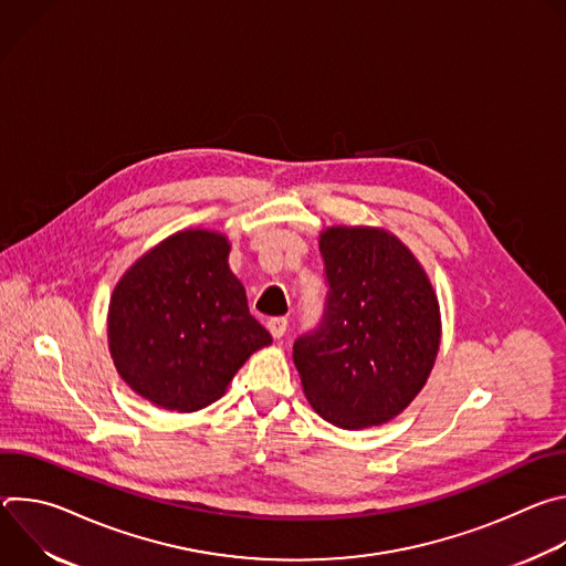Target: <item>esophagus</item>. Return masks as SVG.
Segmentation results:
<instances>
[{"label": "esophagus", "mask_w": 566, "mask_h": 566, "mask_svg": "<svg viewBox=\"0 0 566 566\" xmlns=\"http://www.w3.org/2000/svg\"><path fill=\"white\" fill-rule=\"evenodd\" d=\"M266 327H269V332H271L273 338H282V336L286 334L289 319H286V317H271V319L266 322Z\"/></svg>", "instance_id": "esophagus-1"}]
</instances>
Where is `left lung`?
<instances>
[{
  "label": "left lung",
  "mask_w": 566,
  "mask_h": 566,
  "mask_svg": "<svg viewBox=\"0 0 566 566\" xmlns=\"http://www.w3.org/2000/svg\"><path fill=\"white\" fill-rule=\"evenodd\" d=\"M327 308L293 345L311 408L336 428L382 426L428 382L441 345L432 282L385 228L329 226L319 232Z\"/></svg>",
  "instance_id": "obj_1"
}]
</instances>
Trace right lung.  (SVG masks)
<instances>
[{
    "mask_svg": "<svg viewBox=\"0 0 566 566\" xmlns=\"http://www.w3.org/2000/svg\"><path fill=\"white\" fill-rule=\"evenodd\" d=\"M230 241L179 230L143 253L109 300L107 340L120 378L151 406L197 412L273 343L228 266Z\"/></svg>",
    "mask_w": 566,
    "mask_h": 566,
    "instance_id": "obj_1",
    "label": "right lung"
}]
</instances>
